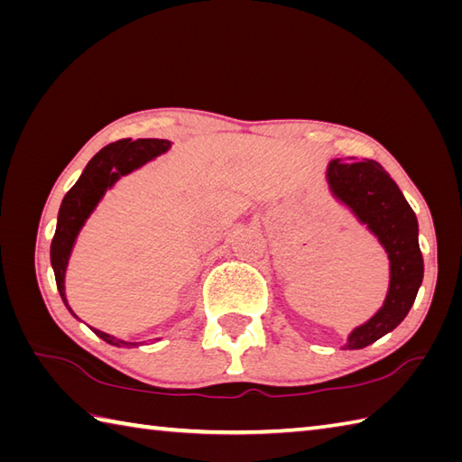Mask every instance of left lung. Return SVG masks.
<instances>
[{
    "instance_id": "8db88e82",
    "label": "left lung",
    "mask_w": 462,
    "mask_h": 462,
    "mask_svg": "<svg viewBox=\"0 0 462 462\" xmlns=\"http://www.w3.org/2000/svg\"><path fill=\"white\" fill-rule=\"evenodd\" d=\"M331 194L365 224L389 258V290L381 310L347 337L346 349H363L405 319L423 282L417 216L395 180L375 161L328 166Z\"/></svg>"
}]
</instances>
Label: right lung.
I'll return each mask as SVG.
<instances>
[{"label":"right lung","instance_id":"right-lung-1","mask_svg":"<svg viewBox=\"0 0 462 462\" xmlns=\"http://www.w3.org/2000/svg\"><path fill=\"white\" fill-rule=\"evenodd\" d=\"M169 149H171V143L162 139H136V141L123 139V141L106 144L105 149H101L93 156L89 164L85 166L79 180H77L73 184V189L65 194L61 208H59L57 228L51 242V266L55 272L57 290L61 293V300L71 313L73 310L69 308L67 298H65V272H67L69 256H71V250L75 246L77 236H79L83 224L97 208V204L101 202L105 192L109 190L111 186L121 179V176L141 169L144 162L156 159V156L166 152ZM91 329L103 341L111 343L115 347L139 346L136 341H123L109 336V333L105 331H99L95 328Z\"/></svg>","mask_w":462,"mask_h":462}]
</instances>
